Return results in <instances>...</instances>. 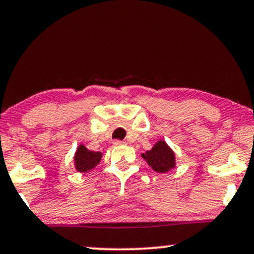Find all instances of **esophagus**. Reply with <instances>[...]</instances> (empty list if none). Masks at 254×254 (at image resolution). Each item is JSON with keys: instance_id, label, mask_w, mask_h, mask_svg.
Instances as JSON below:
<instances>
[{"instance_id": "34e87169", "label": "esophagus", "mask_w": 254, "mask_h": 254, "mask_svg": "<svg viewBox=\"0 0 254 254\" xmlns=\"http://www.w3.org/2000/svg\"><path fill=\"white\" fill-rule=\"evenodd\" d=\"M125 143H126V142H125V141H120V140H115V141H114V145H115V146L125 145Z\"/></svg>"}]
</instances>
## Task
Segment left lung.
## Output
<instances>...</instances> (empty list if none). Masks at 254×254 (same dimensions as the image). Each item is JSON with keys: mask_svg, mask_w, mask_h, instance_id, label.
<instances>
[{"mask_svg": "<svg viewBox=\"0 0 254 254\" xmlns=\"http://www.w3.org/2000/svg\"><path fill=\"white\" fill-rule=\"evenodd\" d=\"M141 156L152 170L158 173H167L177 166L174 151L162 139L156 141L152 149L142 153Z\"/></svg>", "mask_w": 254, "mask_h": 254, "instance_id": "1", "label": "left lung"}]
</instances>
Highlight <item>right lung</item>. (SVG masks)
Returning a JSON list of instances; mask_svg holds the SVG:
<instances>
[{"label": "right lung", "mask_w": 254, "mask_h": 254, "mask_svg": "<svg viewBox=\"0 0 254 254\" xmlns=\"http://www.w3.org/2000/svg\"><path fill=\"white\" fill-rule=\"evenodd\" d=\"M102 153L89 151L86 146H77L76 152L74 154V167L79 173H87L96 167V165L101 161Z\"/></svg>", "instance_id": "1"}]
</instances>
